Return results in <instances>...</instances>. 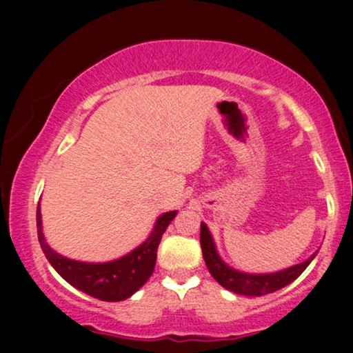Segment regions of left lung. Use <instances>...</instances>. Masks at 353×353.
<instances>
[{"instance_id":"8db88e82","label":"left lung","mask_w":353,"mask_h":353,"mask_svg":"<svg viewBox=\"0 0 353 353\" xmlns=\"http://www.w3.org/2000/svg\"><path fill=\"white\" fill-rule=\"evenodd\" d=\"M201 248L202 255H204L205 265L209 268L212 276L216 279L220 286H223L228 291L234 294H241V296H265V294L274 292L278 289L288 286L294 279L301 276L313 259H315L316 252L307 259L305 262L294 265L286 270L276 273H265V274H249L238 272V270L231 268L226 265L223 260L220 259L219 252L215 249V243L212 239V234L205 223H201Z\"/></svg>"}]
</instances>
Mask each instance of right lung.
I'll list each match as a JSON object with an SVG mask.
<instances>
[{"mask_svg": "<svg viewBox=\"0 0 353 353\" xmlns=\"http://www.w3.org/2000/svg\"><path fill=\"white\" fill-rule=\"evenodd\" d=\"M175 215L176 210H172L159 216L151 236L141 245H138L137 249L123 255V257L105 263H85L79 262V260L62 257L46 244L41 230L40 204H38V241H40L48 262L52 265V268L67 283L91 297L99 299V301L119 302L133 296L151 278L154 267H156L159 243H161L162 234L165 233L167 226L175 219Z\"/></svg>", "mask_w": 353, "mask_h": 353, "instance_id": "right-lung-1", "label": "right lung"}]
</instances>
